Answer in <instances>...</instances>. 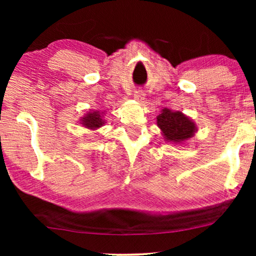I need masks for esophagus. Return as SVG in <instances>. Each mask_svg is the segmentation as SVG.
<instances>
[{"label":"esophagus","mask_w":256,"mask_h":256,"mask_svg":"<svg viewBox=\"0 0 256 256\" xmlns=\"http://www.w3.org/2000/svg\"><path fill=\"white\" fill-rule=\"evenodd\" d=\"M134 98L136 100L142 101V100H144L146 94H144V92H143V90H136V92L134 93Z\"/></svg>","instance_id":"obj_1"}]
</instances>
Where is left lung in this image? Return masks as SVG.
<instances>
[{"mask_svg": "<svg viewBox=\"0 0 256 256\" xmlns=\"http://www.w3.org/2000/svg\"><path fill=\"white\" fill-rule=\"evenodd\" d=\"M157 124L170 142H180L192 138L196 126L180 112H171L166 108L157 118Z\"/></svg>", "mask_w": 256, "mask_h": 256, "instance_id": "8db88e82", "label": "left lung"}]
</instances>
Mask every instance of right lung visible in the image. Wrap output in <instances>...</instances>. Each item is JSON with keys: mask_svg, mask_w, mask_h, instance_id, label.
Listing matches in <instances>:
<instances>
[{"mask_svg": "<svg viewBox=\"0 0 256 256\" xmlns=\"http://www.w3.org/2000/svg\"><path fill=\"white\" fill-rule=\"evenodd\" d=\"M82 124L87 128L96 129V128L101 127V126L104 124V121L98 112H93V113L87 114L86 116L82 118Z\"/></svg>", "mask_w": 256, "mask_h": 256, "instance_id": "1", "label": "right lung"}]
</instances>
